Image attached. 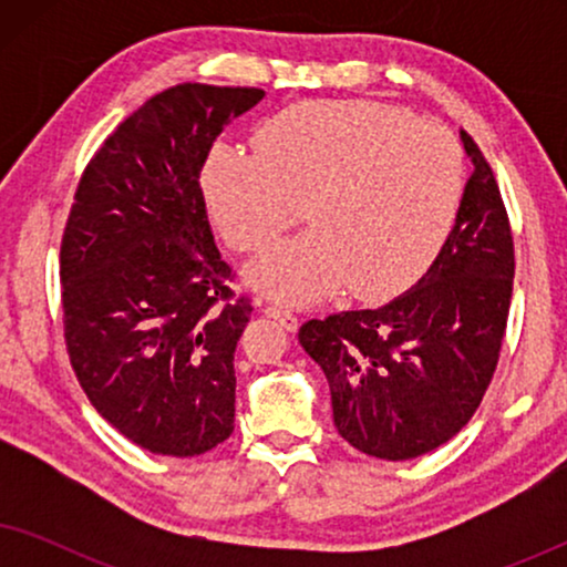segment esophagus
Here are the masks:
<instances>
[{"instance_id":"esophagus-1","label":"esophagus","mask_w":567,"mask_h":567,"mask_svg":"<svg viewBox=\"0 0 567 567\" xmlns=\"http://www.w3.org/2000/svg\"><path fill=\"white\" fill-rule=\"evenodd\" d=\"M262 312H266V317H270V320H276L278 324H281L284 330L297 332V328H299V317L293 315V312H289V309L276 307V305H266V309H262Z\"/></svg>"}]
</instances>
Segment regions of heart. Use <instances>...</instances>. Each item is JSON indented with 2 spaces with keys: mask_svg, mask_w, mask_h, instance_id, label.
<instances>
[{
  "mask_svg": "<svg viewBox=\"0 0 567 567\" xmlns=\"http://www.w3.org/2000/svg\"><path fill=\"white\" fill-rule=\"evenodd\" d=\"M255 154L216 146L204 190L221 235L258 252L305 214L312 231L247 268L255 289L286 305L348 284L359 299L400 293L431 266L464 193L452 131L369 100H307L270 115Z\"/></svg>",
  "mask_w": 567,
  "mask_h": 567,
  "instance_id": "obj_1",
  "label": "heart"
}]
</instances>
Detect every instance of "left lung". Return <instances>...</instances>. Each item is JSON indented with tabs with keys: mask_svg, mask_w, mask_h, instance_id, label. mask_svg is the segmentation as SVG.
Instances as JSON below:
<instances>
[{
	"mask_svg": "<svg viewBox=\"0 0 567 567\" xmlns=\"http://www.w3.org/2000/svg\"><path fill=\"white\" fill-rule=\"evenodd\" d=\"M472 165L454 229L413 289L377 309L299 328L320 363L340 436L377 460H415L456 436L498 367L514 291V237L498 183L462 131Z\"/></svg>",
	"mask_w": 567,
	"mask_h": 567,
	"instance_id": "8db88e82",
	"label": "left lung"
}]
</instances>
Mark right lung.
Listing matches in <instances>:
<instances>
[{"instance_id":"1","label":"right lung","mask_w":567,"mask_h":567,"mask_svg":"<svg viewBox=\"0 0 567 567\" xmlns=\"http://www.w3.org/2000/svg\"><path fill=\"white\" fill-rule=\"evenodd\" d=\"M258 87L175 84L128 115L84 167L61 237L69 361L115 431L198 456L235 431V348L252 305L229 289L200 169Z\"/></svg>"}]
</instances>
